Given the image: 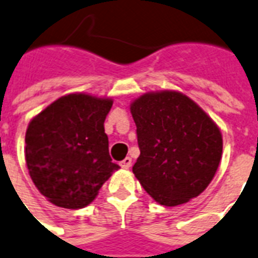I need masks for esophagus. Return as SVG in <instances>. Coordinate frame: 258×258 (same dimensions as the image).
Returning <instances> with one entry per match:
<instances>
[{"instance_id":"34e87169","label":"esophagus","mask_w":258,"mask_h":258,"mask_svg":"<svg viewBox=\"0 0 258 258\" xmlns=\"http://www.w3.org/2000/svg\"><path fill=\"white\" fill-rule=\"evenodd\" d=\"M132 165V158H129V157H126L125 159H122L120 162V166L122 167V169H129Z\"/></svg>"}]
</instances>
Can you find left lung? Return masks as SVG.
<instances>
[{
  "mask_svg": "<svg viewBox=\"0 0 258 258\" xmlns=\"http://www.w3.org/2000/svg\"><path fill=\"white\" fill-rule=\"evenodd\" d=\"M131 112L141 152L133 172L145 191L166 207L201 195L221 159L218 125L176 91L145 93L131 104Z\"/></svg>",
  "mask_w": 258,
  "mask_h": 258,
  "instance_id": "1",
  "label": "left lung"
}]
</instances>
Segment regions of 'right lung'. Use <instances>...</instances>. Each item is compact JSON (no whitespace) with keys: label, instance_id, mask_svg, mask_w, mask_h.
I'll return each instance as SVG.
<instances>
[{"label":"right lung","instance_id":"right-lung-1","mask_svg":"<svg viewBox=\"0 0 258 258\" xmlns=\"http://www.w3.org/2000/svg\"><path fill=\"white\" fill-rule=\"evenodd\" d=\"M112 99L61 96L30 121L25 158L39 192L55 206L83 208L120 166L112 162L104 121Z\"/></svg>","mask_w":258,"mask_h":258}]
</instances>
